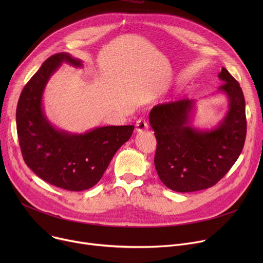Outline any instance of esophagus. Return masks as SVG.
Wrapping results in <instances>:
<instances>
[{
    "instance_id": "obj_1",
    "label": "esophagus",
    "mask_w": 263,
    "mask_h": 263,
    "mask_svg": "<svg viewBox=\"0 0 263 263\" xmlns=\"http://www.w3.org/2000/svg\"><path fill=\"white\" fill-rule=\"evenodd\" d=\"M147 130H148V123L144 119H141L136 122V128H135L136 133H143Z\"/></svg>"
}]
</instances>
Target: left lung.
<instances>
[{
	"mask_svg": "<svg viewBox=\"0 0 263 263\" xmlns=\"http://www.w3.org/2000/svg\"><path fill=\"white\" fill-rule=\"evenodd\" d=\"M217 89L228 99V109L212 128L192 126L197 100L184 98L156 105L149 122L155 131L157 151L155 166L168 189L195 192L211 187L236 163L246 136L245 100L239 83L222 68Z\"/></svg>",
	"mask_w": 263,
	"mask_h": 263,
	"instance_id": "left-lung-1",
	"label": "left lung"
}]
</instances>
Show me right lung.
Instances as JSON below:
<instances>
[{"mask_svg": "<svg viewBox=\"0 0 263 263\" xmlns=\"http://www.w3.org/2000/svg\"><path fill=\"white\" fill-rule=\"evenodd\" d=\"M67 63L83 62L67 52L49 58L24 86L16 121L25 164L46 182L68 191H84L99 182L116 151L132 135L134 126H106L84 133L59 129L48 119L44 92L50 78Z\"/></svg>", "mask_w": 263, "mask_h": 263, "instance_id": "right-lung-1", "label": "right lung"}]
</instances>
